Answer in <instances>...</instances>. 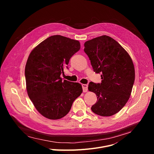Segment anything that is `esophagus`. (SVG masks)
<instances>
[{"label":"esophagus","mask_w":154,"mask_h":154,"mask_svg":"<svg viewBox=\"0 0 154 154\" xmlns=\"http://www.w3.org/2000/svg\"><path fill=\"white\" fill-rule=\"evenodd\" d=\"M82 88H83V91L84 93L88 91V85H86V84H82Z\"/></svg>","instance_id":"obj_1"}]
</instances>
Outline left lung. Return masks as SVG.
Here are the masks:
<instances>
[{"mask_svg": "<svg viewBox=\"0 0 154 154\" xmlns=\"http://www.w3.org/2000/svg\"><path fill=\"white\" fill-rule=\"evenodd\" d=\"M96 73L101 74L100 83L91 82L90 91L97 96L91 110L102 116L119 112L127 102L135 82L134 63L127 52L112 38L102 35L84 44Z\"/></svg>", "mask_w": 154, "mask_h": 154, "instance_id": "8db88e82", "label": "left lung"}]
</instances>
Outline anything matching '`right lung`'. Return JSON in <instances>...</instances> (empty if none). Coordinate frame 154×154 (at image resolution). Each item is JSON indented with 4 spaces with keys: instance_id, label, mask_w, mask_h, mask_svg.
I'll return each instance as SVG.
<instances>
[{
    "instance_id": "right-lung-1",
    "label": "right lung",
    "mask_w": 154,
    "mask_h": 154,
    "mask_svg": "<svg viewBox=\"0 0 154 154\" xmlns=\"http://www.w3.org/2000/svg\"><path fill=\"white\" fill-rule=\"evenodd\" d=\"M80 49L79 41L51 36L35 48L25 68L28 96L38 112L49 119L66 115L82 93V85L60 77L72 56Z\"/></svg>"
}]
</instances>
